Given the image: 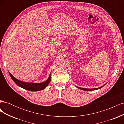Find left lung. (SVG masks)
<instances>
[{
	"label": "left lung",
	"instance_id": "1",
	"mask_svg": "<svg viewBox=\"0 0 124 124\" xmlns=\"http://www.w3.org/2000/svg\"><path fill=\"white\" fill-rule=\"evenodd\" d=\"M107 84V83H106ZM105 85V84L104 85H103V86H101V87H98V88H81V87H78V86H76V87H77V88H79V89H82V90H83V91H95V90H97V89H100V88H102L103 86H104Z\"/></svg>",
	"mask_w": 124,
	"mask_h": 124
}]
</instances>
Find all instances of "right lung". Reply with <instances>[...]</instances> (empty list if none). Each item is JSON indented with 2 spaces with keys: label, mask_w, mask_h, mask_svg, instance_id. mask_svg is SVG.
<instances>
[{
  "label": "right lung",
  "mask_w": 124,
  "mask_h": 124,
  "mask_svg": "<svg viewBox=\"0 0 124 124\" xmlns=\"http://www.w3.org/2000/svg\"><path fill=\"white\" fill-rule=\"evenodd\" d=\"M9 73L10 74L11 78H12V79L13 80V81L15 82V83H16L17 85L29 91L37 92V91H41V90L42 89H44V88H46L47 87L48 84L50 83L51 79V74H50L49 77H48L47 80H46L44 82H42V83H28V82H23L17 79V78H15L13 75L11 74L10 72H9Z\"/></svg>",
  "instance_id": "obj_1"
}]
</instances>
